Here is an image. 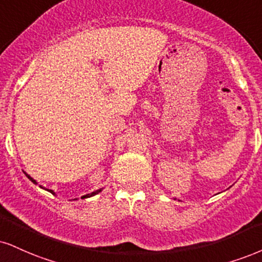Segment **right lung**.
<instances>
[{
  "label": "right lung",
  "instance_id": "1",
  "mask_svg": "<svg viewBox=\"0 0 262 262\" xmlns=\"http://www.w3.org/2000/svg\"><path fill=\"white\" fill-rule=\"evenodd\" d=\"M27 177H28V178H29V179H30V181L34 183V184H36V181H34V179H33V178H31L29 174H27ZM41 188H42V187H41ZM47 190H49V189H47ZM49 191H50V193H51V194H55V193H53V191H52V190H49ZM99 191H101V189H100V190H96V191H94V193H90V194H86V195H84V196H81V199H85V198H90V196H94V195H95V194H97V193H99Z\"/></svg>",
  "mask_w": 262,
  "mask_h": 262
}]
</instances>
